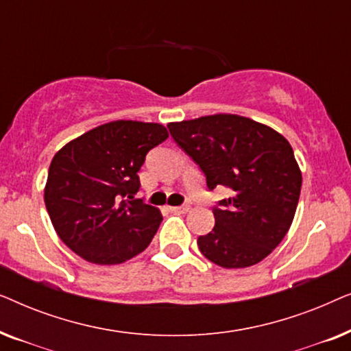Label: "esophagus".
I'll use <instances>...</instances> for the list:
<instances>
[{
	"label": "esophagus",
	"mask_w": 351,
	"mask_h": 351,
	"mask_svg": "<svg viewBox=\"0 0 351 351\" xmlns=\"http://www.w3.org/2000/svg\"><path fill=\"white\" fill-rule=\"evenodd\" d=\"M189 206H171L169 210L171 213H176V214H185L189 213Z\"/></svg>",
	"instance_id": "1"
}]
</instances>
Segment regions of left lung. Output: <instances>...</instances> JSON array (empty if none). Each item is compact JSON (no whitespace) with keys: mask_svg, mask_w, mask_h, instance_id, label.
<instances>
[{"mask_svg":"<svg viewBox=\"0 0 351 351\" xmlns=\"http://www.w3.org/2000/svg\"><path fill=\"white\" fill-rule=\"evenodd\" d=\"M167 129L203 171L209 190H230V198L213 208V232L198 238L201 254L223 268L263 261L286 237L299 203L302 172L291 143L238 114L169 123Z\"/></svg>","mask_w":351,"mask_h":351,"instance_id":"left-lung-1","label":"left lung"}]
</instances>
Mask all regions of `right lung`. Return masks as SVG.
<instances>
[{
    "label": "right lung",
    "instance_id": "add662e5",
    "mask_svg": "<svg viewBox=\"0 0 351 351\" xmlns=\"http://www.w3.org/2000/svg\"><path fill=\"white\" fill-rule=\"evenodd\" d=\"M169 137L158 123L118 119L94 128L52 158L45 203L57 234L75 254L114 265L145 251L160 209L134 198L147 153Z\"/></svg>",
    "mask_w": 351,
    "mask_h": 351
}]
</instances>
